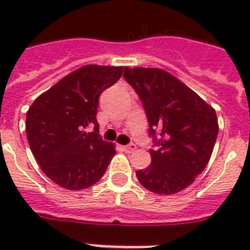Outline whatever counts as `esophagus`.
<instances>
[{"instance_id":"esophagus-1","label":"esophagus","mask_w":250,"mask_h":250,"mask_svg":"<svg viewBox=\"0 0 250 250\" xmlns=\"http://www.w3.org/2000/svg\"><path fill=\"white\" fill-rule=\"evenodd\" d=\"M123 149H125L127 153H132V152H135V150H136V145H135V144L125 145V146H123Z\"/></svg>"}]
</instances>
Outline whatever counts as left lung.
Instances as JSON below:
<instances>
[{
  "label": "left lung",
  "instance_id": "8db88e82",
  "mask_svg": "<svg viewBox=\"0 0 250 250\" xmlns=\"http://www.w3.org/2000/svg\"><path fill=\"white\" fill-rule=\"evenodd\" d=\"M125 78L144 105L149 133L161 136L160 148L150 150L152 164L136 171L139 182L157 194L186 189L213 153L219 129L215 110L162 68L125 67Z\"/></svg>",
  "mask_w": 250,
  "mask_h": 250
}]
</instances>
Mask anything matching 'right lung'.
I'll list each match as a JSON object with an SVG mask.
<instances>
[{
    "label": "right lung",
    "instance_id": "right-lung-1",
    "mask_svg": "<svg viewBox=\"0 0 250 250\" xmlns=\"http://www.w3.org/2000/svg\"><path fill=\"white\" fill-rule=\"evenodd\" d=\"M123 67L85 64L41 93L29 106V148L50 180L80 190L102 178L115 145L102 140L96 119L100 94L121 79ZM94 126L93 133L86 129Z\"/></svg>",
    "mask_w": 250,
    "mask_h": 250
}]
</instances>
